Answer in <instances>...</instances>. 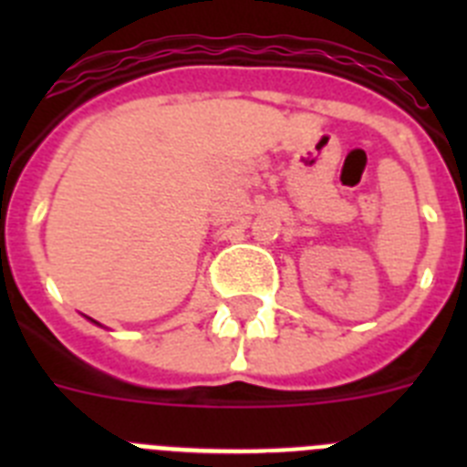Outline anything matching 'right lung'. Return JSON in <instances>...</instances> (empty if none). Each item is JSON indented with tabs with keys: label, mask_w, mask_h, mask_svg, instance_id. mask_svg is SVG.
<instances>
[{
	"label": "right lung",
	"mask_w": 467,
	"mask_h": 467,
	"mask_svg": "<svg viewBox=\"0 0 467 467\" xmlns=\"http://www.w3.org/2000/svg\"><path fill=\"white\" fill-rule=\"evenodd\" d=\"M88 320H90V317H88ZM93 323H95V320H93ZM95 325H100V323H95Z\"/></svg>",
	"instance_id": "add662e5"
}]
</instances>
